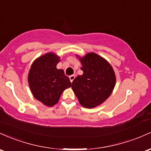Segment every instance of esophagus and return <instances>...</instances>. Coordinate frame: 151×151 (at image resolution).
I'll list each match as a JSON object with an SVG mask.
<instances>
[{
	"mask_svg": "<svg viewBox=\"0 0 151 151\" xmlns=\"http://www.w3.org/2000/svg\"><path fill=\"white\" fill-rule=\"evenodd\" d=\"M69 78H70V82L72 83L73 81L74 78H75V75H71V76H70V77H69Z\"/></svg>",
	"mask_w": 151,
	"mask_h": 151,
	"instance_id": "obj_1",
	"label": "esophagus"
}]
</instances>
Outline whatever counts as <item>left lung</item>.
<instances>
[{
  "label": "left lung",
  "mask_w": 151,
  "mask_h": 151,
  "mask_svg": "<svg viewBox=\"0 0 151 151\" xmlns=\"http://www.w3.org/2000/svg\"><path fill=\"white\" fill-rule=\"evenodd\" d=\"M83 71L72 82V88L81 106L92 108L104 102L112 93L116 76L108 63L94 53L80 58Z\"/></svg>",
  "instance_id": "1"
}]
</instances>
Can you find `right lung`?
Returning <instances> with one entry per match:
<instances>
[{"label": "right lung", "mask_w": 151, "mask_h": 151, "mask_svg": "<svg viewBox=\"0 0 151 151\" xmlns=\"http://www.w3.org/2000/svg\"><path fill=\"white\" fill-rule=\"evenodd\" d=\"M60 58L49 53L33 62L28 73V83L33 96L47 106L58 102L63 91L71 86L62 69H57Z\"/></svg>", "instance_id": "1"}]
</instances>
